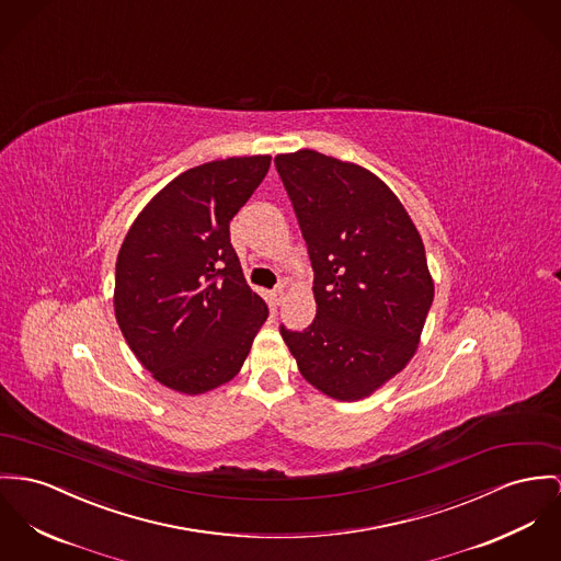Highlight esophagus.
<instances>
[{"label":"esophagus","mask_w":561,"mask_h":561,"mask_svg":"<svg viewBox=\"0 0 561 561\" xmlns=\"http://www.w3.org/2000/svg\"><path fill=\"white\" fill-rule=\"evenodd\" d=\"M271 301H273V305H282V301H284V286H279L271 293Z\"/></svg>","instance_id":"34e87169"}]
</instances>
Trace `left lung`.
Segmentation results:
<instances>
[{"label": "left lung", "mask_w": 561, "mask_h": 561, "mask_svg": "<svg viewBox=\"0 0 561 561\" xmlns=\"http://www.w3.org/2000/svg\"><path fill=\"white\" fill-rule=\"evenodd\" d=\"M313 268L316 318L282 327L302 378L358 401L414 356L433 302L425 245L387 183L352 162L299 149L275 156Z\"/></svg>", "instance_id": "1"}]
</instances>
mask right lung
Instances as JSON below:
<instances>
[{
	"label": "right lung",
	"mask_w": 561,
	"mask_h": 561,
	"mask_svg": "<svg viewBox=\"0 0 561 561\" xmlns=\"http://www.w3.org/2000/svg\"><path fill=\"white\" fill-rule=\"evenodd\" d=\"M271 156L226 158L174 176L134 219L115 266V318L151 376L183 394L230 382L264 324L230 245V219Z\"/></svg>",
	"instance_id": "obj_1"
}]
</instances>
